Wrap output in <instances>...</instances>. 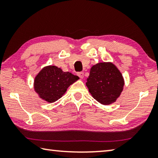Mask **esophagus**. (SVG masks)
Returning <instances> with one entry per match:
<instances>
[{"mask_svg":"<svg viewBox=\"0 0 158 158\" xmlns=\"http://www.w3.org/2000/svg\"><path fill=\"white\" fill-rule=\"evenodd\" d=\"M77 75H78L81 79L84 78V73H82V72H80V73H77Z\"/></svg>","mask_w":158,"mask_h":158,"instance_id":"esophagus-1","label":"esophagus"}]
</instances>
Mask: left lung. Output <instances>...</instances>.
<instances>
[{
	"mask_svg": "<svg viewBox=\"0 0 158 158\" xmlns=\"http://www.w3.org/2000/svg\"><path fill=\"white\" fill-rule=\"evenodd\" d=\"M85 85L95 100L102 105H109L121 95L125 81L114 64L103 62L98 63L90 68Z\"/></svg>",
	"mask_w": 158,
	"mask_h": 158,
	"instance_id": "8db88e82",
	"label": "left lung"
}]
</instances>
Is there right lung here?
I'll return each instance as SVG.
<instances>
[{"label": "right lung", "mask_w": 158, "mask_h": 158, "mask_svg": "<svg viewBox=\"0 0 158 158\" xmlns=\"http://www.w3.org/2000/svg\"><path fill=\"white\" fill-rule=\"evenodd\" d=\"M79 78L55 65L42 68L34 79V90L40 98L52 103L65 94L67 89Z\"/></svg>", "instance_id": "right-lung-1"}]
</instances>
